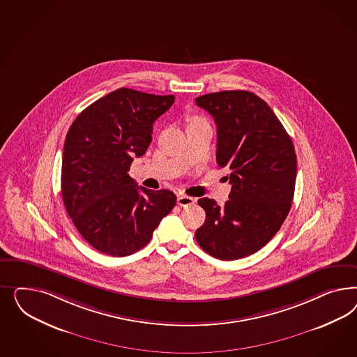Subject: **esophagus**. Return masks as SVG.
I'll use <instances>...</instances> for the list:
<instances>
[{
    "label": "esophagus",
    "instance_id": "obj_1",
    "mask_svg": "<svg viewBox=\"0 0 357 357\" xmlns=\"http://www.w3.org/2000/svg\"><path fill=\"white\" fill-rule=\"evenodd\" d=\"M195 202H196V200H195L194 197H190V196H187V195H179L178 199H176L178 206H194Z\"/></svg>",
    "mask_w": 357,
    "mask_h": 357
}]
</instances>
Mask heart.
<instances>
[{
	"mask_svg": "<svg viewBox=\"0 0 357 357\" xmlns=\"http://www.w3.org/2000/svg\"><path fill=\"white\" fill-rule=\"evenodd\" d=\"M200 123H206L202 118H197V116H192L190 119V126H194V124H200Z\"/></svg>",
	"mask_w": 357,
	"mask_h": 357,
	"instance_id": "1",
	"label": "heart"
}]
</instances>
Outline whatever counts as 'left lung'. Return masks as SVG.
Segmentation results:
<instances>
[{"label": "left lung", "instance_id": "left-lung-1", "mask_svg": "<svg viewBox=\"0 0 357 357\" xmlns=\"http://www.w3.org/2000/svg\"><path fill=\"white\" fill-rule=\"evenodd\" d=\"M217 126V165L230 170L231 191L222 206L202 197L206 222L199 246L221 260L257 252L279 231L292 206L297 157L270 106L254 93L230 90L195 99Z\"/></svg>", "mask_w": 357, "mask_h": 357}]
</instances>
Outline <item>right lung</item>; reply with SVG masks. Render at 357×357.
<instances>
[{
    "mask_svg": "<svg viewBox=\"0 0 357 357\" xmlns=\"http://www.w3.org/2000/svg\"><path fill=\"white\" fill-rule=\"evenodd\" d=\"M174 99L120 87L85 108L66 133L65 209L87 243L103 254L127 257L142 249L173 211L174 192L139 187L128 172L148 149L153 123Z\"/></svg>",
    "mask_w": 357,
    "mask_h": 357,
    "instance_id": "1",
    "label": "right lung"
}]
</instances>
